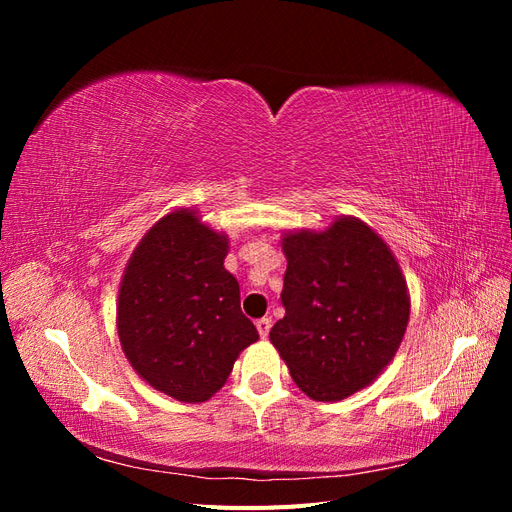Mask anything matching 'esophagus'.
<instances>
[{"instance_id": "1", "label": "esophagus", "mask_w": 512, "mask_h": 512, "mask_svg": "<svg viewBox=\"0 0 512 512\" xmlns=\"http://www.w3.org/2000/svg\"><path fill=\"white\" fill-rule=\"evenodd\" d=\"M256 329H258V333H260L262 339H267V335H269V331H271V318H260V320L256 322Z\"/></svg>"}]
</instances>
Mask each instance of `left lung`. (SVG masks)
Returning a JSON list of instances; mask_svg holds the SVG:
<instances>
[{
    "label": "left lung",
    "instance_id": "obj_1",
    "mask_svg": "<svg viewBox=\"0 0 512 512\" xmlns=\"http://www.w3.org/2000/svg\"><path fill=\"white\" fill-rule=\"evenodd\" d=\"M282 250L286 314L271 344L307 397L346 399L399 350L410 320L406 277L378 232L352 215L324 230H288Z\"/></svg>",
    "mask_w": 512,
    "mask_h": 512
}]
</instances>
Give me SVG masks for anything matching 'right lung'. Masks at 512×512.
Returning <instances> with one entry per match:
<instances>
[{
  "mask_svg": "<svg viewBox=\"0 0 512 512\" xmlns=\"http://www.w3.org/2000/svg\"><path fill=\"white\" fill-rule=\"evenodd\" d=\"M226 254V232L196 209H175L145 232L121 277V350L149 386L183 404L218 393L258 339L241 312L237 277L224 269Z\"/></svg>",
  "mask_w": 512,
  "mask_h": 512,
  "instance_id": "add662e5",
  "label": "right lung"
}]
</instances>
